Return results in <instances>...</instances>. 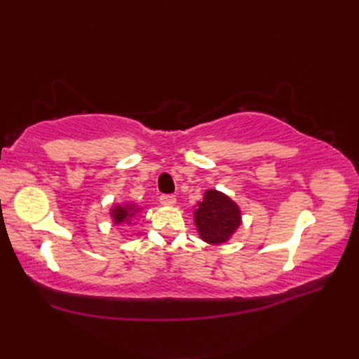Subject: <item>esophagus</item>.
Segmentation results:
<instances>
[{"label": "esophagus", "instance_id": "obj_1", "mask_svg": "<svg viewBox=\"0 0 359 359\" xmlns=\"http://www.w3.org/2000/svg\"><path fill=\"white\" fill-rule=\"evenodd\" d=\"M160 203L171 207V205L175 203V197L171 196V194H162V196H160Z\"/></svg>", "mask_w": 359, "mask_h": 359}]
</instances>
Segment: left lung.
I'll return each instance as SVG.
<instances>
[{"label": "left lung", "instance_id": "obj_1", "mask_svg": "<svg viewBox=\"0 0 359 359\" xmlns=\"http://www.w3.org/2000/svg\"><path fill=\"white\" fill-rule=\"evenodd\" d=\"M241 220L238 203L216 189L205 191L203 201L197 203L194 211V222L199 236L212 245L230 239L239 228Z\"/></svg>", "mask_w": 359, "mask_h": 359}]
</instances>
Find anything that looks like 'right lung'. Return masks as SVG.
Returning <instances> with one entry per match:
<instances>
[{"label": "right lung", "instance_id": "right-lung-1", "mask_svg": "<svg viewBox=\"0 0 359 359\" xmlns=\"http://www.w3.org/2000/svg\"><path fill=\"white\" fill-rule=\"evenodd\" d=\"M139 211H140V208H137V205H134V203L116 205V207H112V210H111V217L116 225L131 224V219Z\"/></svg>", "mask_w": 359, "mask_h": 359}]
</instances>
